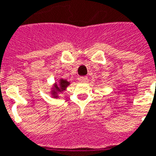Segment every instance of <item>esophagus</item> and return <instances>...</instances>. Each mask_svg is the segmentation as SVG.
Segmentation results:
<instances>
[{"label": "esophagus", "mask_w": 156, "mask_h": 156, "mask_svg": "<svg viewBox=\"0 0 156 156\" xmlns=\"http://www.w3.org/2000/svg\"><path fill=\"white\" fill-rule=\"evenodd\" d=\"M80 81H81V82H86L87 81V76H80L79 78Z\"/></svg>", "instance_id": "34e87169"}]
</instances>
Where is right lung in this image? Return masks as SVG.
<instances>
[{"mask_svg": "<svg viewBox=\"0 0 156 156\" xmlns=\"http://www.w3.org/2000/svg\"><path fill=\"white\" fill-rule=\"evenodd\" d=\"M70 85V82H68L67 80H66L61 79L60 80V82H59V85L55 83V85L54 88H53V90H52V95H54V97H58V93L59 92H62L63 90H66L67 86Z\"/></svg>", "mask_w": 156, "mask_h": 156, "instance_id": "1", "label": "right lung"}]
</instances>
